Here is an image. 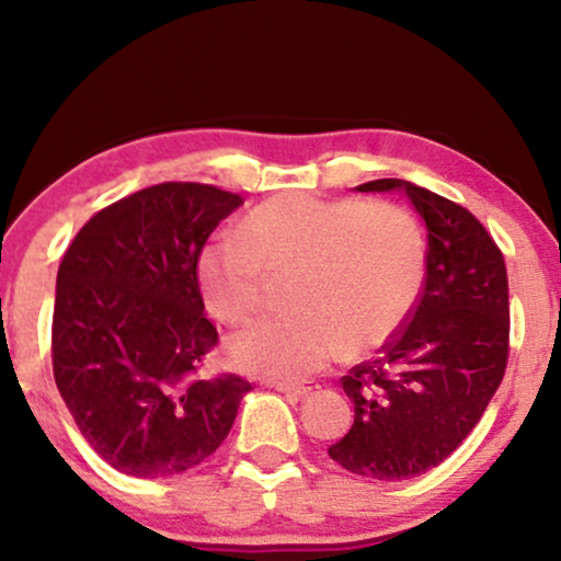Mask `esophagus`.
<instances>
[{
  "instance_id": "1",
  "label": "esophagus",
  "mask_w": 561,
  "mask_h": 561,
  "mask_svg": "<svg viewBox=\"0 0 561 561\" xmlns=\"http://www.w3.org/2000/svg\"><path fill=\"white\" fill-rule=\"evenodd\" d=\"M313 388H317V386H311V382H278V386H275V390H280V393L294 396V398L309 396Z\"/></svg>"
}]
</instances>
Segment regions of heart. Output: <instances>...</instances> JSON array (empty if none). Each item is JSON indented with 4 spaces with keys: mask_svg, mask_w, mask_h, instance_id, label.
<instances>
[{
    "mask_svg": "<svg viewBox=\"0 0 561 561\" xmlns=\"http://www.w3.org/2000/svg\"><path fill=\"white\" fill-rule=\"evenodd\" d=\"M424 260L403 206L286 194L250 211L242 237L206 244L196 273L206 309L232 327L260 309L265 275L290 273V313L255 321L227 347L240 370L290 382L324 370L347 344L359 352L390 340L421 294Z\"/></svg>",
    "mask_w": 561,
    "mask_h": 561,
    "instance_id": "1",
    "label": "heart"
}]
</instances>
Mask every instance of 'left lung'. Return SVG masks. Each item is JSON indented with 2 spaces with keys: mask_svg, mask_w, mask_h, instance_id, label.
I'll use <instances>...</instances> for the list:
<instances>
[{
  "mask_svg": "<svg viewBox=\"0 0 561 561\" xmlns=\"http://www.w3.org/2000/svg\"><path fill=\"white\" fill-rule=\"evenodd\" d=\"M357 188L405 191L426 221V278L409 321L378 357L342 378L355 424L329 457L363 478L409 480L467 439L501 386L508 273L501 248L465 206L401 179Z\"/></svg>",
  "mask_w": 561,
  "mask_h": 561,
  "instance_id": "obj_1",
  "label": "left lung"
}]
</instances>
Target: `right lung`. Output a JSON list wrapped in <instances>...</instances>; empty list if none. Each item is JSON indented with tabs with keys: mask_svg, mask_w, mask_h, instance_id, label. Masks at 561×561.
I'll list each match as a JSON object with an SVG mask.
<instances>
[{
	"mask_svg": "<svg viewBox=\"0 0 561 561\" xmlns=\"http://www.w3.org/2000/svg\"><path fill=\"white\" fill-rule=\"evenodd\" d=\"M240 204L209 183H158L96 211L60 260L53 375L83 439L114 470L186 472L234 424L250 382L202 378L219 334L196 265Z\"/></svg>",
	"mask_w": 561,
	"mask_h": 561,
	"instance_id": "obj_1",
	"label": "right lung"
}]
</instances>
